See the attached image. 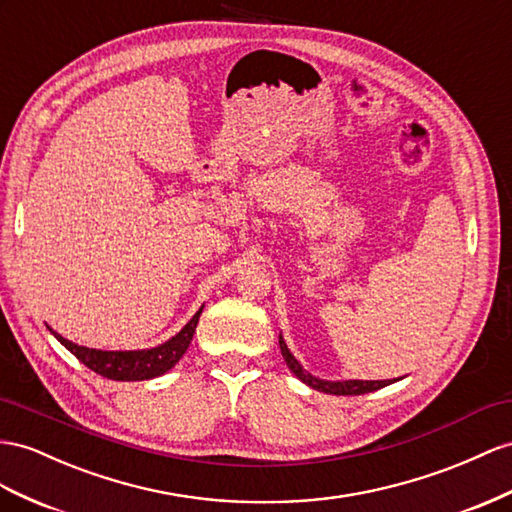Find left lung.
<instances>
[{"mask_svg":"<svg viewBox=\"0 0 512 512\" xmlns=\"http://www.w3.org/2000/svg\"><path fill=\"white\" fill-rule=\"evenodd\" d=\"M279 346H281V355L287 363V368L294 372L298 381H303L307 387L316 389V391L331 393V396H361V393H370V391H376V389L396 383V378H393V381H324V378H318V376L309 374L307 370H303V365L298 363V359L292 355L290 348H287L283 335H279Z\"/></svg>","mask_w":512,"mask_h":512,"instance_id":"left-lung-1","label":"left lung"}]
</instances>
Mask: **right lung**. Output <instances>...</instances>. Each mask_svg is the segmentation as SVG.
Returning <instances> with one entry per match:
<instances>
[{"label": "right lung", "mask_w": 512, "mask_h": 512, "mask_svg": "<svg viewBox=\"0 0 512 512\" xmlns=\"http://www.w3.org/2000/svg\"><path fill=\"white\" fill-rule=\"evenodd\" d=\"M201 311L203 307L196 311L190 318V322L183 326L175 337H170L168 342L155 348H144V350L86 348V346L69 342L67 337L56 333L51 326H47V329L64 348L71 350L73 355L86 365V368L110 378V381H151V378H157L166 374L168 370H173L175 363L186 355V350L192 342V335L196 331V324H199Z\"/></svg>", "instance_id": "add662e5"}]
</instances>
